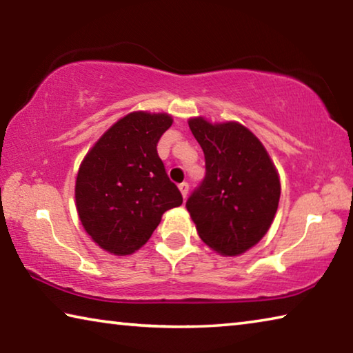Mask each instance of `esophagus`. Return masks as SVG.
I'll use <instances>...</instances> for the list:
<instances>
[{"label": "esophagus", "instance_id": "obj_1", "mask_svg": "<svg viewBox=\"0 0 353 353\" xmlns=\"http://www.w3.org/2000/svg\"><path fill=\"white\" fill-rule=\"evenodd\" d=\"M188 183L187 182H182L181 185H179V190H181V193H182V196H183V199L185 198H187V196H188Z\"/></svg>", "mask_w": 353, "mask_h": 353}]
</instances>
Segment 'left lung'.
<instances>
[{
	"instance_id": "1",
	"label": "left lung",
	"mask_w": 353,
	"mask_h": 353,
	"mask_svg": "<svg viewBox=\"0 0 353 353\" xmlns=\"http://www.w3.org/2000/svg\"><path fill=\"white\" fill-rule=\"evenodd\" d=\"M188 126L204 151L205 177L187 210L207 246L221 255H240L270 230L280 199L279 172L243 124H212L198 117Z\"/></svg>"
}]
</instances>
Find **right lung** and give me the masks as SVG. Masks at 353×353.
<instances>
[{
  "instance_id": "1",
  "label": "right lung",
  "mask_w": 353,
  "mask_h": 353,
  "mask_svg": "<svg viewBox=\"0 0 353 353\" xmlns=\"http://www.w3.org/2000/svg\"><path fill=\"white\" fill-rule=\"evenodd\" d=\"M168 113L132 112L107 129L83 157L76 177V208L101 249L130 255L151 238L162 214L182 194L157 154Z\"/></svg>"
}]
</instances>
